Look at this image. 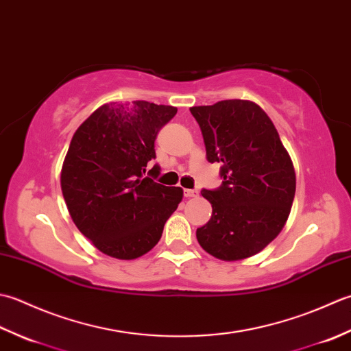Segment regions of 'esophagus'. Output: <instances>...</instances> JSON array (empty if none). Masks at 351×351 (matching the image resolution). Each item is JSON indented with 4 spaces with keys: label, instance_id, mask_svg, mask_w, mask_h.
<instances>
[{
    "label": "esophagus",
    "instance_id": "1",
    "mask_svg": "<svg viewBox=\"0 0 351 351\" xmlns=\"http://www.w3.org/2000/svg\"><path fill=\"white\" fill-rule=\"evenodd\" d=\"M183 195H184L186 198L197 197V195H198V191H197V189H183Z\"/></svg>",
    "mask_w": 351,
    "mask_h": 351
}]
</instances>
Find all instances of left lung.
<instances>
[{
  "label": "left lung",
  "instance_id": "8db88e82",
  "mask_svg": "<svg viewBox=\"0 0 351 351\" xmlns=\"http://www.w3.org/2000/svg\"><path fill=\"white\" fill-rule=\"evenodd\" d=\"M189 110L202 128L206 159L219 163L223 178L219 188L202 191L212 217L197 228V239L221 261L245 259L282 232L295 195L294 165L257 104L224 99Z\"/></svg>",
  "mask_w": 351,
  "mask_h": 351
}]
</instances>
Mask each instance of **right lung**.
Here are the masks:
<instances>
[{"instance_id": "right-lung-1", "label": "right lung", "mask_w": 351, "mask_h": 351, "mask_svg": "<svg viewBox=\"0 0 351 351\" xmlns=\"http://www.w3.org/2000/svg\"><path fill=\"white\" fill-rule=\"evenodd\" d=\"M173 106L109 103L77 128L62 167L69 215L99 252L130 261L159 242L183 198L182 188L156 182L154 141L176 117Z\"/></svg>"}]
</instances>
